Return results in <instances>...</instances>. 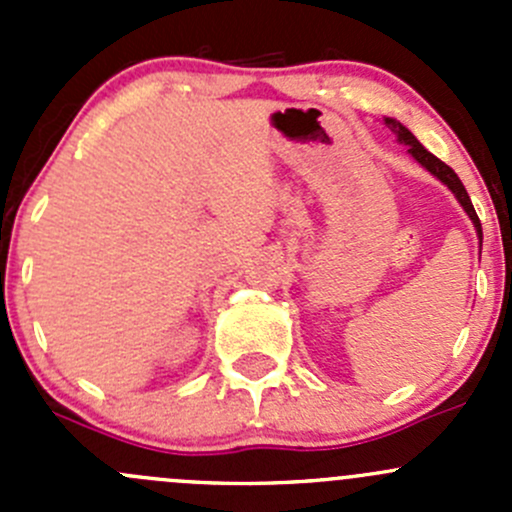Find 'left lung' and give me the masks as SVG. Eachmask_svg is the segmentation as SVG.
I'll return each mask as SVG.
<instances>
[{"label": "left lung", "mask_w": 512, "mask_h": 512, "mask_svg": "<svg viewBox=\"0 0 512 512\" xmlns=\"http://www.w3.org/2000/svg\"><path fill=\"white\" fill-rule=\"evenodd\" d=\"M384 123L391 128V131L396 133V141L404 143V146H409V153H411V156H414L416 163H421L423 168H426L428 173L433 175V178L441 180V183L446 185V188L451 190L453 195H456V200H458V203H461V208L466 210V215H468V218H471L473 227H476L478 240L483 242V227H480V220H478L476 210H473L471 198H468L466 188H463L461 178H458V175L453 173V168H448V165L443 163V160H438L436 156H433V153H428L426 148H423L421 143H418V138L414 136V133H411L409 128L404 126V123H399V121H396V118H384Z\"/></svg>", "instance_id": "obj_1"}]
</instances>
